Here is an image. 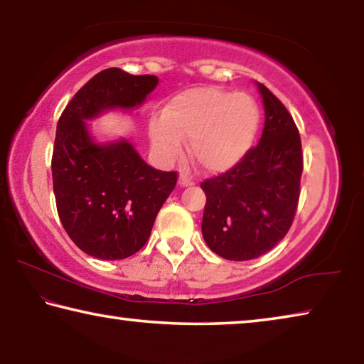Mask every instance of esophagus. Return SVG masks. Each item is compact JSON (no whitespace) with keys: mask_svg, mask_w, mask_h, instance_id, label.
Here are the masks:
<instances>
[{"mask_svg":"<svg viewBox=\"0 0 364 364\" xmlns=\"http://www.w3.org/2000/svg\"><path fill=\"white\" fill-rule=\"evenodd\" d=\"M180 184H181V186H191V184H194V180L191 176H188L186 173H181L180 175Z\"/></svg>","mask_w":364,"mask_h":364,"instance_id":"1","label":"esophagus"}]
</instances>
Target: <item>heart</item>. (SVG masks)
<instances>
[{"instance_id": "heart-1", "label": "heart", "mask_w": 364, "mask_h": 364, "mask_svg": "<svg viewBox=\"0 0 364 364\" xmlns=\"http://www.w3.org/2000/svg\"><path fill=\"white\" fill-rule=\"evenodd\" d=\"M258 107L245 93L204 86L186 90L165 104L162 117L151 120L154 149L165 160L189 154L207 171H225L241 160L254 141Z\"/></svg>"}]
</instances>
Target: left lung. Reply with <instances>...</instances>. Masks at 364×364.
Listing matches in <instances>:
<instances>
[{"label": "left lung", "mask_w": 364, "mask_h": 364, "mask_svg": "<svg viewBox=\"0 0 364 364\" xmlns=\"http://www.w3.org/2000/svg\"><path fill=\"white\" fill-rule=\"evenodd\" d=\"M260 143L225 173L200 183L207 196L202 236L215 254L244 262L267 254L291 230L304 170L297 125L284 104L258 83Z\"/></svg>", "instance_id": "8db88e82"}]
</instances>
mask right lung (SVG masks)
I'll use <instances>...</instances> for the list:
<instances>
[{
	"instance_id": "add662e5",
	"label": "right lung",
	"mask_w": 364,
	"mask_h": 364,
	"mask_svg": "<svg viewBox=\"0 0 364 364\" xmlns=\"http://www.w3.org/2000/svg\"><path fill=\"white\" fill-rule=\"evenodd\" d=\"M157 83L156 75L110 67L86 82L59 117L51 170L60 223L78 249L101 260L143 249L178 173L152 168L128 141L95 144L85 120L139 106Z\"/></svg>"
}]
</instances>
